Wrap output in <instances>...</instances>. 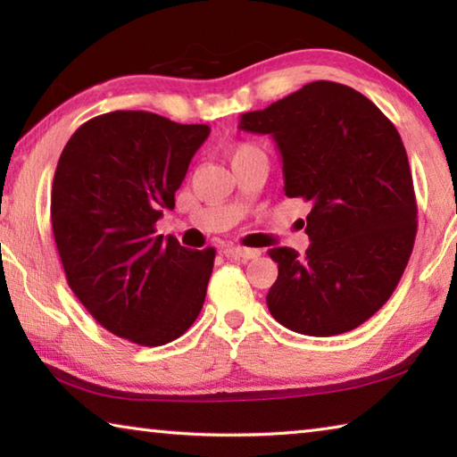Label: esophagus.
<instances>
[{
	"instance_id": "obj_1",
	"label": "esophagus",
	"mask_w": 457,
	"mask_h": 457,
	"mask_svg": "<svg viewBox=\"0 0 457 457\" xmlns=\"http://www.w3.org/2000/svg\"><path fill=\"white\" fill-rule=\"evenodd\" d=\"M228 258L234 260H253L260 256V250H253V247H239V245H231L226 250Z\"/></svg>"
}]
</instances>
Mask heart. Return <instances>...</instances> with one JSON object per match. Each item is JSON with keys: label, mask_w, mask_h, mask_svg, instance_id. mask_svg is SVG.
<instances>
[{"label": "heart", "mask_w": 457, "mask_h": 457, "mask_svg": "<svg viewBox=\"0 0 457 457\" xmlns=\"http://www.w3.org/2000/svg\"><path fill=\"white\" fill-rule=\"evenodd\" d=\"M252 151H260L258 146H253L250 143H237V145H231L228 149V157L229 161H234L236 157H242L245 153H252Z\"/></svg>", "instance_id": "heart-1"}]
</instances>
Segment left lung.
I'll return each instance as SVG.
<instances>
[{
	"label": "left lung",
	"mask_w": 457,
	"mask_h": 457,
	"mask_svg": "<svg viewBox=\"0 0 457 457\" xmlns=\"http://www.w3.org/2000/svg\"><path fill=\"white\" fill-rule=\"evenodd\" d=\"M239 129L270 135L282 154L284 191L312 205L304 256L272 247L278 280L266 303L286 328L343 335L381 308L403 276L417 234V204L403 141L351 87L316 80Z\"/></svg>",
	"instance_id": "left-lung-1"
}]
</instances>
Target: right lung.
Returning <instances> with one entry per match:
<instances>
[{
  "instance_id": "add662e5",
  "label": "right lung",
  "mask_w": 457,
  "mask_h": 457,
  "mask_svg": "<svg viewBox=\"0 0 457 457\" xmlns=\"http://www.w3.org/2000/svg\"><path fill=\"white\" fill-rule=\"evenodd\" d=\"M207 125L114 111L84 122L60 154L52 231L76 298L98 324L135 345L179 338L205 303L215 250L154 236L175 207Z\"/></svg>"
}]
</instances>
